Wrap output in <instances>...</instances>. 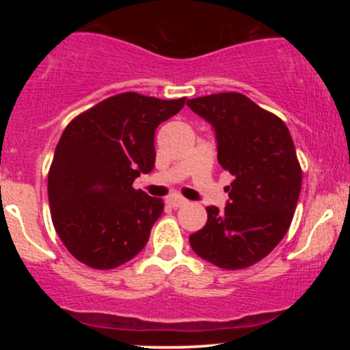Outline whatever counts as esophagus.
Listing matches in <instances>:
<instances>
[{
  "label": "esophagus",
  "mask_w": 350,
  "mask_h": 350,
  "mask_svg": "<svg viewBox=\"0 0 350 350\" xmlns=\"http://www.w3.org/2000/svg\"><path fill=\"white\" fill-rule=\"evenodd\" d=\"M167 202H170V206H171V207L178 208V207H183V206H186V204H187V200L184 199V198H180V196H172V198L167 199Z\"/></svg>",
  "instance_id": "obj_1"
}]
</instances>
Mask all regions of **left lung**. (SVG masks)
Here are the masks:
<instances>
[{
	"label": "left lung",
	"instance_id": "left-lung-1",
	"mask_svg": "<svg viewBox=\"0 0 350 350\" xmlns=\"http://www.w3.org/2000/svg\"><path fill=\"white\" fill-rule=\"evenodd\" d=\"M187 107L211 124L219 164L235 178L226 208L208 206L207 224L189 243L224 270L252 267L281 242L298 204L301 167L290 130L237 92L187 100Z\"/></svg>",
	"mask_w": 350,
	"mask_h": 350
}]
</instances>
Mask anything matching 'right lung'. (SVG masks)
<instances>
[{
    "mask_svg": "<svg viewBox=\"0 0 350 350\" xmlns=\"http://www.w3.org/2000/svg\"><path fill=\"white\" fill-rule=\"evenodd\" d=\"M184 103L126 92L67 124L47 194L55 232L79 262L111 270L143 250L164 204L135 189L133 180L152 171L156 128Z\"/></svg>",
    "mask_w": 350,
    "mask_h": 350,
    "instance_id": "1",
    "label": "right lung"
}]
</instances>
